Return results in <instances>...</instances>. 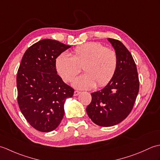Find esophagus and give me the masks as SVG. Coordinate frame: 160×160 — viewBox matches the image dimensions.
<instances>
[{
    "label": "esophagus",
    "instance_id": "esophagus-1",
    "mask_svg": "<svg viewBox=\"0 0 160 160\" xmlns=\"http://www.w3.org/2000/svg\"><path fill=\"white\" fill-rule=\"evenodd\" d=\"M80 93V91H74V93H73V96H78V95H79Z\"/></svg>",
    "mask_w": 160,
    "mask_h": 160
}]
</instances>
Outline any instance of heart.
Wrapping results in <instances>:
<instances>
[{
	"label": "heart",
	"instance_id": "b5f03b06",
	"mask_svg": "<svg viewBox=\"0 0 160 160\" xmlns=\"http://www.w3.org/2000/svg\"><path fill=\"white\" fill-rule=\"evenodd\" d=\"M117 67L115 51L95 42L77 47L71 56L61 53L55 61L56 72L65 82H71L82 67L85 73L76 78L72 83L75 88L80 89H92L96 84L98 87L106 85L113 78Z\"/></svg>",
	"mask_w": 160,
	"mask_h": 160
}]
</instances>
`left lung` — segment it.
I'll return each instance as SVG.
<instances>
[{
	"instance_id": "left-lung-1",
	"label": "left lung",
	"mask_w": 160,
	"mask_h": 160,
	"mask_svg": "<svg viewBox=\"0 0 160 160\" xmlns=\"http://www.w3.org/2000/svg\"><path fill=\"white\" fill-rule=\"evenodd\" d=\"M118 57V67L113 78L102 89L91 93L87 107L88 116L100 127L120 123L131 113L139 92L138 74L132 55L118 40L108 38Z\"/></svg>"
}]
</instances>
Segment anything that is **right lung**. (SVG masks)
Masks as SVG:
<instances>
[{"mask_svg":"<svg viewBox=\"0 0 160 160\" xmlns=\"http://www.w3.org/2000/svg\"><path fill=\"white\" fill-rule=\"evenodd\" d=\"M71 46L44 39L27 49L16 77L20 110L29 124L41 132L56 129L62 120L64 102L73 89L57 74L56 58Z\"/></svg>","mask_w":160,"mask_h":160,"instance_id":"obj_1","label":"right lung"}]
</instances>
